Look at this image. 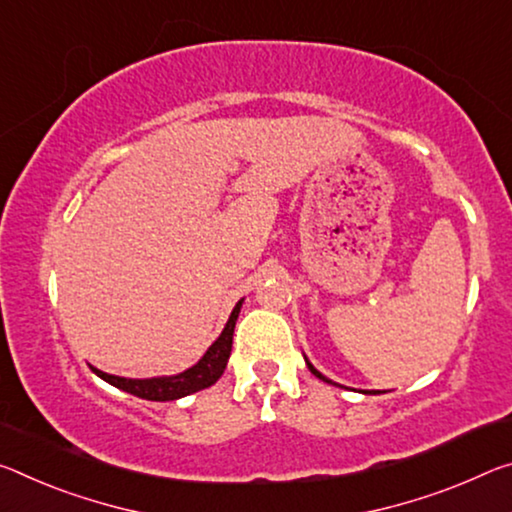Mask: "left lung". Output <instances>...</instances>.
<instances>
[{"instance_id": "left-lung-1", "label": "left lung", "mask_w": 512, "mask_h": 512, "mask_svg": "<svg viewBox=\"0 0 512 512\" xmlns=\"http://www.w3.org/2000/svg\"><path fill=\"white\" fill-rule=\"evenodd\" d=\"M305 364H307V369H310L316 378L323 380V383H332V380H330V378H326V376H323L321 371H316V369H314V364H312L310 360H307V358H305ZM332 385H335V383H332ZM362 394H380V392H378V389H362Z\"/></svg>"}]
</instances>
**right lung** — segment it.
Instances as JSON below:
<instances>
[{
  "label": "right lung",
  "instance_id": "right-lung-1",
  "mask_svg": "<svg viewBox=\"0 0 512 512\" xmlns=\"http://www.w3.org/2000/svg\"><path fill=\"white\" fill-rule=\"evenodd\" d=\"M243 298L234 305V310L227 319L225 328L221 335H218L216 342L207 348V353L202 358L182 373H175V376H157V378H123V376H111V373H104L100 369H93L95 376L107 380L109 385L123 389L127 394L139 396L145 401H177L182 396H189L193 392H200V389L212 387L218 378L223 376L227 367V360H230L232 353V335L234 326H237L239 312H241Z\"/></svg>",
  "mask_w": 512,
  "mask_h": 512
}]
</instances>
